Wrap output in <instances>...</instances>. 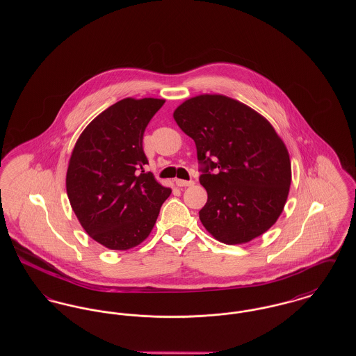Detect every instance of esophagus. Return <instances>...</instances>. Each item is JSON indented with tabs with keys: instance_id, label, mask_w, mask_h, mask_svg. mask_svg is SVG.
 Here are the masks:
<instances>
[{
	"instance_id": "1",
	"label": "esophagus",
	"mask_w": 356,
	"mask_h": 356,
	"mask_svg": "<svg viewBox=\"0 0 356 356\" xmlns=\"http://www.w3.org/2000/svg\"><path fill=\"white\" fill-rule=\"evenodd\" d=\"M175 183H176L177 186H191L195 184L193 180H181V179H176Z\"/></svg>"
}]
</instances>
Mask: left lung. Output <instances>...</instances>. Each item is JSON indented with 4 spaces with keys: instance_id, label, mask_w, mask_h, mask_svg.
<instances>
[{
    "instance_id": "8db88e82",
    "label": "left lung",
    "mask_w": 356,
    "mask_h": 356,
    "mask_svg": "<svg viewBox=\"0 0 356 356\" xmlns=\"http://www.w3.org/2000/svg\"><path fill=\"white\" fill-rule=\"evenodd\" d=\"M193 138L205 229L221 243L241 244L263 235L280 216L291 186L287 148L271 124L250 106L221 95H202L173 112Z\"/></svg>"
}]
</instances>
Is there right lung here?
I'll return each mask as SVG.
<instances>
[{
  "label": "right lung",
  "mask_w": 356,
  "mask_h": 356,
  "mask_svg": "<svg viewBox=\"0 0 356 356\" xmlns=\"http://www.w3.org/2000/svg\"><path fill=\"white\" fill-rule=\"evenodd\" d=\"M160 99H124L105 109L79 137L69 160L67 192L86 234L127 251L152 231L170 195L144 167L143 136Z\"/></svg>",
  "instance_id": "add662e5"
}]
</instances>
